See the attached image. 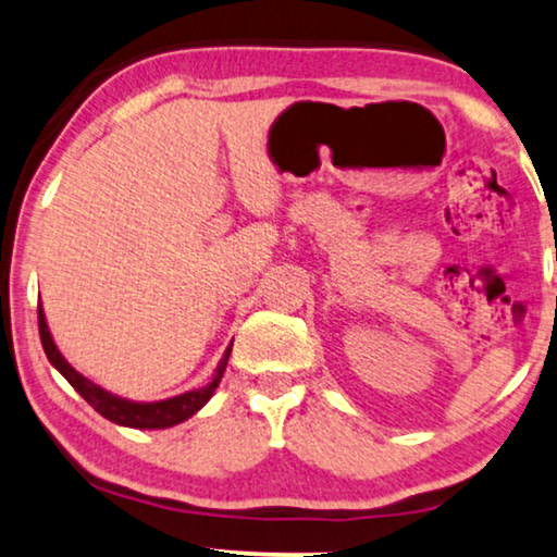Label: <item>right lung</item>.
Wrapping results in <instances>:
<instances>
[{"instance_id":"obj_1","label":"right lung","mask_w":557,"mask_h":557,"mask_svg":"<svg viewBox=\"0 0 557 557\" xmlns=\"http://www.w3.org/2000/svg\"><path fill=\"white\" fill-rule=\"evenodd\" d=\"M37 319H39V338H42L45 354H47V359H50V364L58 369V372L67 379L72 386H75V392L79 394V397H83L90 407L98 409L104 419H110V422H115L120 426H133V430H168V426L181 424L188 417L200 412V409L208 405V399L213 397V392L219 389L225 367H228L231 346H233V342H231L228 349L223 351L219 367H215L213 379L206 386H200V389L175 394V397L160 399V401H133V399L117 397V394L102 389L100 384H95L87 376L79 374L77 369L62 357L58 344H54L50 326H47V317H45L42 306L37 309Z\"/></svg>"}]
</instances>
